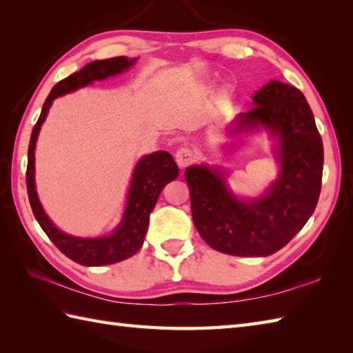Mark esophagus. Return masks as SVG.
Instances as JSON below:
<instances>
[{"label":"esophagus","mask_w":353,"mask_h":353,"mask_svg":"<svg viewBox=\"0 0 353 353\" xmlns=\"http://www.w3.org/2000/svg\"><path fill=\"white\" fill-rule=\"evenodd\" d=\"M174 157H176V162L179 167L186 168L190 163L194 162V159H196V154H194L192 150H190V148H179Z\"/></svg>","instance_id":"34e87169"}]
</instances>
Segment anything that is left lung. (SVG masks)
Wrapping results in <instances>:
<instances>
[{
	"label": "left lung",
	"instance_id": "left-lung-1",
	"mask_svg": "<svg viewBox=\"0 0 353 353\" xmlns=\"http://www.w3.org/2000/svg\"><path fill=\"white\" fill-rule=\"evenodd\" d=\"M253 104L230 132L264 127L277 138L279 177L264 196L238 199L215 167L194 165L185 171L200 236L234 256H268L287 245L316 209L323 174V142L305 95L272 80L253 95Z\"/></svg>",
	"mask_w": 353,
	"mask_h": 353
}]
</instances>
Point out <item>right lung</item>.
Segmentation results:
<instances>
[{
	"label": "right lung",
	"instance_id": "add662e5",
	"mask_svg": "<svg viewBox=\"0 0 353 353\" xmlns=\"http://www.w3.org/2000/svg\"><path fill=\"white\" fill-rule=\"evenodd\" d=\"M134 62L137 59H127L125 56L95 61L83 66L80 71L71 74L70 77L59 81L45 100L41 117L34 124L32 138H30L26 181L30 206H32L34 219L57 249L80 265L99 267L115 264V262L124 261L137 253L144 243L150 214L159 199V194L165 185L179 176V167L168 152H154L144 156L134 167L123 220L114 234L101 238L72 236L59 230L50 221L47 214L43 212L39 199H37L34 185V148L37 133L47 118L52 100L76 91L79 88L88 86L95 80L108 79L129 70Z\"/></svg>",
	"mask_w": 353,
	"mask_h": 353
}]
</instances>
